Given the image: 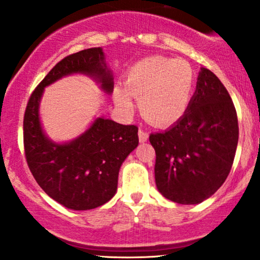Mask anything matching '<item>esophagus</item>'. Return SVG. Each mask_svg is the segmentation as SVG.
I'll return each mask as SVG.
<instances>
[{
    "mask_svg": "<svg viewBox=\"0 0 260 260\" xmlns=\"http://www.w3.org/2000/svg\"><path fill=\"white\" fill-rule=\"evenodd\" d=\"M138 136H139V142L144 143V142H147V140H148L149 134L147 132H144L143 129H139L138 131Z\"/></svg>",
    "mask_w": 260,
    "mask_h": 260,
    "instance_id": "34e87169",
    "label": "esophagus"
}]
</instances>
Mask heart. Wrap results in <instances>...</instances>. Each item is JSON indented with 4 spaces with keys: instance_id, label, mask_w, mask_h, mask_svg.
I'll list each match as a JSON object with an SVG mask.
<instances>
[{
    "instance_id": "b5f03b06",
    "label": "heart",
    "mask_w": 260,
    "mask_h": 260,
    "mask_svg": "<svg viewBox=\"0 0 260 260\" xmlns=\"http://www.w3.org/2000/svg\"><path fill=\"white\" fill-rule=\"evenodd\" d=\"M194 72L187 61L162 56L143 58L129 68L124 89L113 91L115 103L124 111L138 100L139 110L155 126H170L186 113L194 91Z\"/></svg>"
}]
</instances>
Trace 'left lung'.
<instances>
[{"label":"left lung","mask_w":260,"mask_h":260,"mask_svg":"<svg viewBox=\"0 0 260 260\" xmlns=\"http://www.w3.org/2000/svg\"><path fill=\"white\" fill-rule=\"evenodd\" d=\"M159 192L178 204H198L222 186L234 164L238 120L229 91L202 68L188 110L172 127L149 137Z\"/></svg>","instance_id":"left-lung-1"}]
</instances>
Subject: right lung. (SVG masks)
<instances>
[{
	"label": "right lung",
	"mask_w": 260,
	"mask_h": 260,
	"mask_svg": "<svg viewBox=\"0 0 260 260\" xmlns=\"http://www.w3.org/2000/svg\"><path fill=\"white\" fill-rule=\"evenodd\" d=\"M104 59L101 47L61 59L31 92L24 113V153L35 181L53 201L73 210L98 208L115 196L122 162L139 143L138 127L98 117L78 138L58 144L45 136L39 104L45 86L74 73L96 79L111 94L113 77Z\"/></svg>",
	"instance_id": "obj_1"
}]
</instances>
